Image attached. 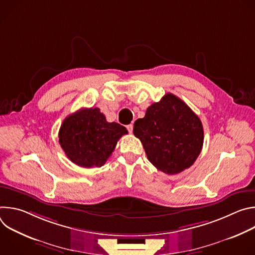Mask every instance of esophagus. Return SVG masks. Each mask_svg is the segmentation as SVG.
I'll return each mask as SVG.
<instances>
[{"label":"esophagus","mask_w":255,"mask_h":255,"mask_svg":"<svg viewBox=\"0 0 255 255\" xmlns=\"http://www.w3.org/2000/svg\"><path fill=\"white\" fill-rule=\"evenodd\" d=\"M127 130H128L130 133H132V131H133V124L127 125Z\"/></svg>","instance_id":"obj_1"}]
</instances>
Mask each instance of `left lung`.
<instances>
[{"mask_svg":"<svg viewBox=\"0 0 255 255\" xmlns=\"http://www.w3.org/2000/svg\"><path fill=\"white\" fill-rule=\"evenodd\" d=\"M133 133L140 139L148 160L167 174L193 165L204 142L200 118L170 93L147 108L145 116L135 121Z\"/></svg>","mask_w":255,"mask_h":255,"instance_id":"8db88e82","label":"left lung"}]
</instances>
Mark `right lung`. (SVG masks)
Here are the masks:
<instances>
[{
  "label": "right lung",
  "mask_w": 255,
  "mask_h": 255,
  "mask_svg": "<svg viewBox=\"0 0 255 255\" xmlns=\"http://www.w3.org/2000/svg\"><path fill=\"white\" fill-rule=\"evenodd\" d=\"M127 129L116 122H107L99 108H85L68 115L58 137L66 156L82 167H101L114 151Z\"/></svg>",
  "instance_id": "add662e5"
}]
</instances>
